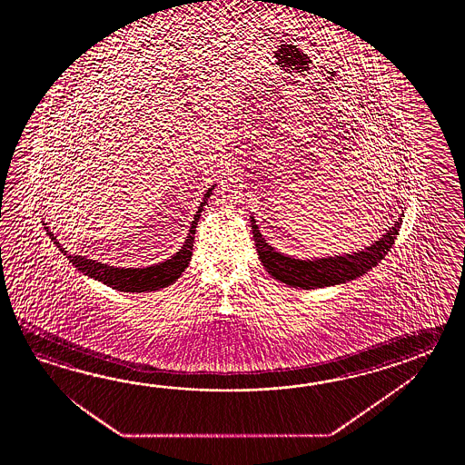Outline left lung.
Masks as SVG:
<instances>
[{"mask_svg": "<svg viewBox=\"0 0 465 465\" xmlns=\"http://www.w3.org/2000/svg\"><path fill=\"white\" fill-rule=\"evenodd\" d=\"M401 224H402V216L399 221H395L394 226L372 246L366 247L359 252H352L346 256L314 259V261H301V259H292L277 252L274 247L267 244L266 239L259 232L256 223H252V234H254L252 237L256 242L259 259L271 276L287 286L316 289V287L334 286V284L352 281L356 277L366 274L369 269L377 266L394 244Z\"/></svg>", "mask_w": 465, "mask_h": 465, "instance_id": "left-lung-1", "label": "left lung"}]
</instances>
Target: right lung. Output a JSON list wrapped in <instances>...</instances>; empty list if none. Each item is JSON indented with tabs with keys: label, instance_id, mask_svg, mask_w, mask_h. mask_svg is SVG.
<instances>
[{
	"label": "right lung",
	"instance_id": "right-lung-1",
	"mask_svg": "<svg viewBox=\"0 0 465 465\" xmlns=\"http://www.w3.org/2000/svg\"><path fill=\"white\" fill-rule=\"evenodd\" d=\"M213 189H214V186L209 188L208 193L204 194V201L201 203L198 213L194 214V221L191 223V228H189L188 239L184 241L183 247L179 249L174 256H171V259H166L164 262H159L154 266L136 267V269L126 267L124 269V267L101 264V262L91 261V259L84 256H71V254H68V251H64L63 246H60V242L56 241V237L51 232L50 229L46 228V231L50 234L51 241L54 244H58L61 252H64L68 256V259L73 262V266L76 267L81 272H84L86 276L94 277V279L101 281L103 284L123 291V292L158 291L163 287L171 286L188 267L191 256H193V244H194V234H196L199 216H201L203 206L206 204Z\"/></svg>",
	"mask_w": 465,
	"mask_h": 465
}]
</instances>
